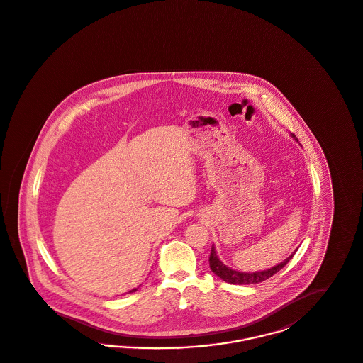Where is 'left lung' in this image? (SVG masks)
Instances as JSON below:
<instances>
[{
    "label": "left lung",
    "instance_id": "8db88e82",
    "mask_svg": "<svg viewBox=\"0 0 363 363\" xmlns=\"http://www.w3.org/2000/svg\"><path fill=\"white\" fill-rule=\"evenodd\" d=\"M289 135L294 138L296 142H299L298 138L295 137L294 134H289ZM296 250H294L286 260H283L281 263L276 264V265L268 268V269L256 271V272H242V271L233 269V268H230V267H228V265L223 263L220 260L218 255H217V250H216L214 244H213L211 256H209V267H211V269H212L214 275L218 276L221 280H224V281L229 283V284H257V283H262L264 280H267L268 277L275 275L276 272H279L294 257Z\"/></svg>",
    "mask_w": 363,
    "mask_h": 363
}]
</instances>
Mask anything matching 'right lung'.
<instances>
[{"label":"right lung","instance_id":"1","mask_svg":"<svg viewBox=\"0 0 363 363\" xmlns=\"http://www.w3.org/2000/svg\"><path fill=\"white\" fill-rule=\"evenodd\" d=\"M138 288L139 287L133 288V289H130V291H128V294H133V292H135V291H138Z\"/></svg>","mask_w":363,"mask_h":363}]
</instances>
